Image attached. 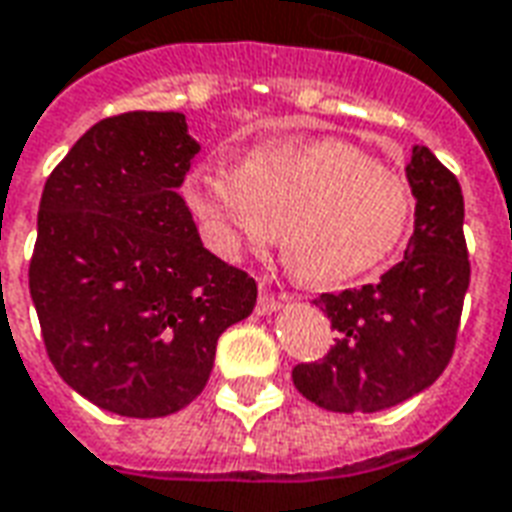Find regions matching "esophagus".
Instances as JSON below:
<instances>
[{
	"instance_id": "1",
	"label": "esophagus",
	"mask_w": 512,
	"mask_h": 512,
	"mask_svg": "<svg viewBox=\"0 0 512 512\" xmlns=\"http://www.w3.org/2000/svg\"><path fill=\"white\" fill-rule=\"evenodd\" d=\"M290 299H293V296H288V293H271L268 288H260V296H257V312H260V315L277 312L279 307Z\"/></svg>"
}]
</instances>
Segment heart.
Listing matches in <instances>:
<instances>
[{
	"mask_svg": "<svg viewBox=\"0 0 512 512\" xmlns=\"http://www.w3.org/2000/svg\"><path fill=\"white\" fill-rule=\"evenodd\" d=\"M183 197L224 260L266 249L282 222L288 263L312 285H343L381 266L403 244L417 208L406 175L329 136L263 142L241 167L197 161Z\"/></svg>",
	"mask_w": 512,
	"mask_h": 512,
	"instance_id": "1",
	"label": "heart"
}]
</instances>
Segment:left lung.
Returning <instances> with one entry per match:
<instances>
[{"instance_id":"1","label":"left lung","mask_w":512,"mask_h":512,"mask_svg":"<svg viewBox=\"0 0 512 512\" xmlns=\"http://www.w3.org/2000/svg\"><path fill=\"white\" fill-rule=\"evenodd\" d=\"M406 178L417 197L406 257L376 285L321 293L337 340L318 362L293 367L315 406L373 414L428 389L450 365L469 290L461 183L428 147L411 150Z\"/></svg>"}]
</instances>
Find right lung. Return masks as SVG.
Here are the masks:
<instances>
[{"label":"right lung","instance_id":"add662e5","mask_svg":"<svg viewBox=\"0 0 512 512\" xmlns=\"http://www.w3.org/2000/svg\"><path fill=\"white\" fill-rule=\"evenodd\" d=\"M200 145L180 112L95 123L40 197L29 293L62 381L120 417H169L200 395L219 334L257 285L200 241L178 194Z\"/></svg>","mask_w":512,"mask_h":512}]
</instances>
